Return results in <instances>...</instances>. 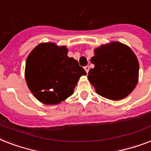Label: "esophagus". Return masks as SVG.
Here are the masks:
<instances>
[{
  "label": "esophagus",
  "instance_id": "1",
  "mask_svg": "<svg viewBox=\"0 0 151 151\" xmlns=\"http://www.w3.org/2000/svg\"><path fill=\"white\" fill-rule=\"evenodd\" d=\"M85 71H86V73H88V71H89V66H85Z\"/></svg>",
  "mask_w": 151,
  "mask_h": 151
}]
</instances>
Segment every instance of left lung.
<instances>
[{"label": "left lung", "instance_id": "8db88e82", "mask_svg": "<svg viewBox=\"0 0 151 151\" xmlns=\"http://www.w3.org/2000/svg\"><path fill=\"white\" fill-rule=\"evenodd\" d=\"M94 68L88 79L101 96L110 100L126 98L139 80V61L129 46L118 41L102 45L94 49L91 59Z\"/></svg>", "mask_w": 151, "mask_h": 151}]
</instances>
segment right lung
<instances>
[{
  "mask_svg": "<svg viewBox=\"0 0 151 151\" xmlns=\"http://www.w3.org/2000/svg\"><path fill=\"white\" fill-rule=\"evenodd\" d=\"M67 53L66 46L45 42L37 45L27 57V86L34 96L45 105L59 104L70 96L81 77L87 74Z\"/></svg>",
  "mask_w": 151,
  "mask_h": 151,
  "instance_id": "right-lung-1",
  "label": "right lung"
}]
</instances>
